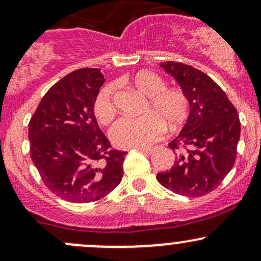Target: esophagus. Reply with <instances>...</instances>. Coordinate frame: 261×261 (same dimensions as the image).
<instances>
[{
	"label": "esophagus",
	"mask_w": 261,
	"mask_h": 261,
	"mask_svg": "<svg viewBox=\"0 0 261 261\" xmlns=\"http://www.w3.org/2000/svg\"><path fill=\"white\" fill-rule=\"evenodd\" d=\"M139 151L142 152V153H146V154H152L155 151V148H143V147H141V148H139Z\"/></svg>",
	"instance_id": "34e87169"
}]
</instances>
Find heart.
Segmentation results:
<instances>
[{
  "label": "heart",
  "mask_w": 261,
  "mask_h": 261,
  "mask_svg": "<svg viewBox=\"0 0 261 261\" xmlns=\"http://www.w3.org/2000/svg\"><path fill=\"white\" fill-rule=\"evenodd\" d=\"M133 82L149 99L146 107L147 114L140 118L124 116L110 128V139L124 148L151 145L162 136L164 124L175 130L187 121L190 112L187 94L179 88H166V82L158 74L141 71L135 74ZM114 93L115 88L109 83L101 87L93 101V112L101 124L112 121L116 113Z\"/></svg>",
  "instance_id": "heart-1"
}]
</instances>
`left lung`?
Returning <instances> with one entry per match:
<instances>
[{"label": "left lung", "instance_id": "8db88e82", "mask_svg": "<svg viewBox=\"0 0 261 261\" xmlns=\"http://www.w3.org/2000/svg\"><path fill=\"white\" fill-rule=\"evenodd\" d=\"M161 67L172 74L190 103L187 124L169 147L176 152L172 169L157 180L179 195L199 197L211 193L228 174L237 157L241 121L226 93L211 77L181 62Z\"/></svg>", "mask_w": 261, "mask_h": 261}]
</instances>
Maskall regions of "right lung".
Returning a JSON list of instances; mask_svg holds the SVG:
<instances>
[{"instance_id": "right-lung-1", "label": "right lung", "mask_w": 261, "mask_h": 261, "mask_svg": "<svg viewBox=\"0 0 261 261\" xmlns=\"http://www.w3.org/2000/svg\"><path fill=\"white\" fill-rule=\"evenodd\" d=\"M99 68H80L55 83L31 121V157L45 187L66 201L100 200L120 184L126 152L114 149L98 126L93 101Z\"/></svg>"}]
</instances>
